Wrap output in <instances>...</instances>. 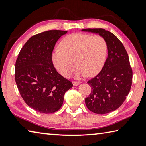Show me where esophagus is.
Here are the masks:
<instances>
[{"mask_svg":"<svg viewBox=\"0 0 146 146\" xmlns=\"http://www.w3.org/2000/svg\"><path fill=\"white\" fill-rule=\"evenodd\" d=\"M72 83H73V84L74 86H78V85L80 84L81 82H78V81H73Z\"/></svg>","mask_w":146,"mask_h":146,"instance_id":"obj_1","label":"esophagus"}]
</instances>
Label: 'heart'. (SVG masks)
I'll list each match as a JSON object with an SVG mask.
<instances>
[{"mask_svg":"<svg viewBox=\"0 0 146 146\" xmlns=\"http://www.w3.org/2000/svg\"><path fill=\"white\" fill-rule=\"evenodd\" d=\"M60 49L52 54L54 66L62 75L70 77L78 68L76 78L93 76L100 72L104 65L108 52L105 39L98 35L91 36L85 33H74L64 38L60 44Z\"/></svg>","mask_w":146,"mask_h":146,"instance_id":"b5f03b06","label":"heart"}]
</instances>
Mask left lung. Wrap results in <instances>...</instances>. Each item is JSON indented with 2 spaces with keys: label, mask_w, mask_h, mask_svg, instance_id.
Wrapping results in <instances>:
<instances>
[{
  "label": "left lung",
  "mask_w": 146,
  "mask_h": 146,
  "mask_svg": "<svg viewBox=\"0 0 146 146\" xmlns=\"http://www.w3.org/2000/svg\"><path fill=\"white\" fill-rule=\"evenodd\" d=\"M82 31L98 34L108 46V58L102 70L88 81L91 92L86 98V105L96 114L114 111L124 102L131 87L133 71L127 53L119 39L110 31L102 28Z\"/></svg>",
  "instance_id": "left-lung-1"
}]
</instances>
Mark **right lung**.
Listing matches in <instances>:
<instances>
[{"label":"right lung","instance_id":"obj_1","mask_svg":"<svg viewBox=\"0 0 146 146\" xmlns=\"http://www.w3.org/2000/svg\"><path fill=\"white\" fill-rule=\"evenodd\" d=\"M67 32L49 30L31 36L16 60L15 78L20 94L27 105L39 113L57 111L64 94L73 87L56 71L51 58L56 42Z\"/></svg>","mask_w":146,"mask_h":146}]
</instances>
